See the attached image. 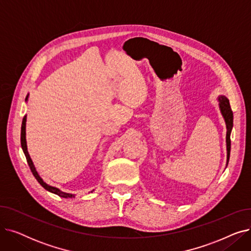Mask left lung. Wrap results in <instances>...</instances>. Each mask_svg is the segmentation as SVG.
Here are the masks:
<instances>
[{
    "mask_svg": "<svg viewBox=\"0 0 251 251\" xmlns=\"http://www.w3.org/2000/svg\"><path fill=\"white\" fill-rule=\"evenodd\" d=\"M219 100V107L220 111L222 113V116L224 117V120L226 123L227 128V134H226V144H227V165L230 159V151H231V131L233 128V112L230 107L229 100L225 96H220L218 98Z\"/></svg>",
    "mask_w": 251,
    "mask_h": 251,
    "instance_id": "obj_1",
    "label": "left lung"
}]
</instances>
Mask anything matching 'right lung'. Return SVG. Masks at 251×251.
I'll use <instances>...</instances> for the list:
<instances>
[{"mask_svg":"<svg viewBox=\"0 0 251 251\" xmlns=\"http://www.w3.org/2000/svg\"><path fill=\"white\" fill-rule=\"evenodd\" d=\"M25 100H26V101L28 100V95H27V97H26ZM25 128H26V116H24V118H23V120H22V126H21V148H22V150H23V152H24V154H25V156H26V160H27L28 166H29V168H30V170H31V172H32L33 176L35 177V179L38 181V183L41 184V185H42L46 190H48V191H50V192H51V193H54V194H57V195H59L60 197H64V199H72V197H74L73 194L63 192V191H61V190H60L59 188H57V187L49 185V184H47L46 182H44V180L41 178V176L38 175V173L36 172V170H35V167H34V165H33V163H32V161H31V157H30V155H29V153H28V151H27V144H26V132H25ZM91 192H92V191H91Z\"/></svg>","mask_w":251,"mask_h":251,"instance_id":"right-lung-1","label":"right lung"}]
</instances>
